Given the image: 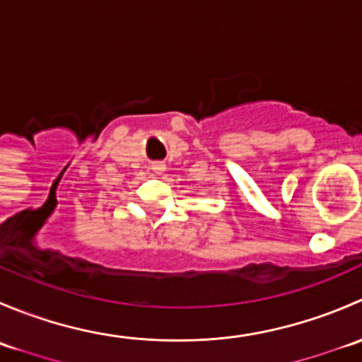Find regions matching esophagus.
<instances>
[{
    "mask_svg": "<svg viewBox=\"0 0 362 362\" xmlns=\"http://www.w3.org/2000/svg\"><path fill=\"white\" fill-rule=\"evenodd\" d=\"M152 170H154L156 173H160V171H164V164H154V166H152Z\"/></svg>",
    "mask_w": 362,
    "mask_h": 362,
    "instance_id": "1",
    "label": "esophagus"
}]
</instances>
